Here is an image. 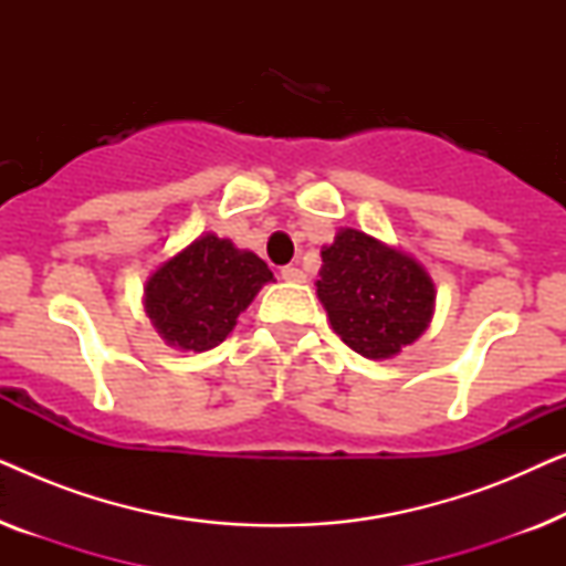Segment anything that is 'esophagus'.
Instances as JSON below:
<instances>
[{
	"instance_id": "esophagus-1",
	"label": "esophagus",
	"mask_w": 566,
	"mask_h": 566,
	"mask_svg": "<svg viewBox=\"0 0 566 566\" xmlns=\"http://www.w3.org/2000/svg\"><path fill=\"white\" fill-rule=\"evenodd\" d=\"M281 277H283V281H289V283H306V273L296 265H285L281 270Z\"/></svg>"
}]
</instances>
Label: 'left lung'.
Masks as SVG:
<instances>
[{"instance_id":"left-lung-1","label":"left lung","mask_w":566,"mask_h":566,"mask_svg":"<svg viewBox=\"0 0 566 566\" xmlns=\"http://www.w3.org/2000/svg\"><path fill=\"white\" fill-rule=\"evenodd\" d=\"M316 296L343 343L370 360L417 343L436 314V283L422 262L350 227L322 247Z\"/></svg>"}]
</instances>
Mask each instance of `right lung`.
Returning a JSON list of instances; mask_svg holds the SVG:
<instances>
[{"instance_id": "1", "label": "right lung", "mask_w": 566, "mask_h": 566, "mask_svg": "<svg viewBox=\"0 0 566 566\" xmlns=\"http://www.w3.org/2000/svg\"><path fill=\"white\" fill-rule=\"evenodd\" d=\"M270 281L265 260L206 231L159 262L144 285V312L169 347L203 353L229 337Z\"/></svg>"}]
</instances>
